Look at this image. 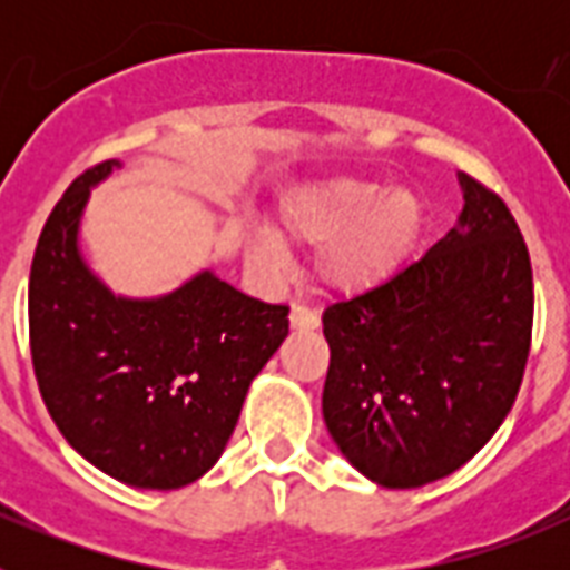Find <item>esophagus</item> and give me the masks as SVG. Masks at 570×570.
<instances>
[{
    "label": "esophagus",
    "mask_w": 570,
    "mask_h": 570,
    "mask_svg": "<svg viewBox=\"0 0 570 570\" xmlns=\"http://www.w3.org/2000/svg\"><path fill=\"white\" fill-rule=\"evenodd\" d=\"M291 328L294 331L320 328V316H316V311L305 308V305H294V308H291Z\"/></svg>",
    "instance_id": "esophagus-1"
}]
</instances>
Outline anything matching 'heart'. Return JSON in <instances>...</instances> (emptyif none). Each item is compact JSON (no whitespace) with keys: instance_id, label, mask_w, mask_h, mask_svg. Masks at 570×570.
<instances>
[{"instance_id":"1","label":"heart","mask_w":570,"mask_h":570,"mask_svg":"<svg viewBox=\"0 0 570 570\" xmlns=\"http://www.w3.org/2000/svg\"><path fill=\"white\" fill-rule=\"evenodd\" d=\"M422 230L425 205L414 190H382L367 179H325L282 205L274 239L279 245H320L316 285L325 294L360 296L405 268ZM250 256L271 265L276 245L262 239Z\"/></svg>"}]
</instances>
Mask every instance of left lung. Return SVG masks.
Listing matches in <instances>:
<instances>
[{"label": "left lung", "instance_id": "1", "mask_svg": "<svg viewBox=\"0 0 570 570\" xmlns=\"http://www.w3.org/2000/svg\"><path fill=\"white\" fill-rule=\"evenodd\" d=\"M465 208L422 259L322 314L331 365L322 416L345 460L385 488L465 465L520 394L533 328L522 230L473 176Z\"/></svg>", "mask_w": 570, "mask_h": 570}]
</instances>
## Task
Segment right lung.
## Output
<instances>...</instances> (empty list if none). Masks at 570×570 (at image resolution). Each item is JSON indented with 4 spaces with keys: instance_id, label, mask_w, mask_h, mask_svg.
I'll list each match as a JSON object with an SVG mask.
<instances>
[{
    "instance_id": "add662e5",
    "label": "right lung",
    "mask_w": 570,
    "mask_h": 570,
    "mask_svg": "<svg viewBox=\"0 0 570 570\" xmlns=\"http://www.w3.org/2000/svg\"><path fill=\"white\" fill-rule=\"evenodd\" d=\"M53 205L30 265V360L70 448L114 480L150 491L196 482L223 456L250 382L288 336V305H268L203 271L159 299L114 296L79 254L90 185Z\"/></svg>"
}]
</instances>
